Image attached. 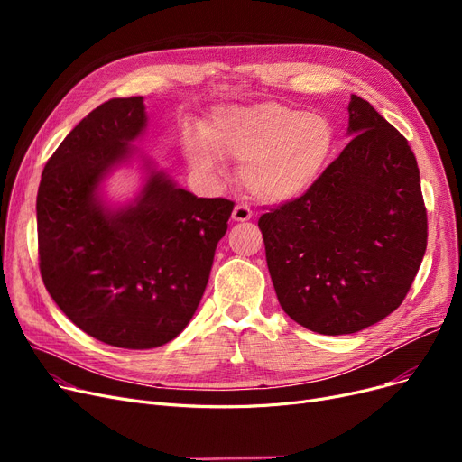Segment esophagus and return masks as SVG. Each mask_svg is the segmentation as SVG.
Segmentation results:
<instances>
[{
  "label": "esophagus",
  "instance_id": "esophagus-1",
  "mask_svg": "<svg viewBox=\"0 0 462 462\" xmlns=\"http://www.w3.org/2000/svg\"><path fill=\"white\" fill-rule=\"evenodd\" d=\"M251 217H253L251 208H247L244 204H237L232 211V221H236V223H245V221H249Z\"/></svg>",
  "mask_w": 462,
  "mask_h": 462
}]
</instances>
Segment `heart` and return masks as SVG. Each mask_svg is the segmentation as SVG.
I'll return each mask as SVG.
<instances>
[{
    "label": "heart",
    "mask_w": 462,
    "mask_h": 462,
    "mask_svg": "<svg viewBox=\"0 0 462 462\" xmlns=\"http://www.w3.org/2000/svg\"><path fill=\"white\" fill-rule=\"evenodd\" d=\"M335 129L326 116L281 103L218 110L202 136L183 142L189 162L213 172L218 155L241 162L239 180L253 199L292 202L317 183L333 152Z\"/></svg>",
    "instance_id": "heart-1"
}]
</instances>
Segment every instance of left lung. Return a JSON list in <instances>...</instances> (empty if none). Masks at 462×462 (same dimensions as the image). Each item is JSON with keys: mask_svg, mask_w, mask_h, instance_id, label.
<instances>
[{"mask_svg": "<svg viewBox=\"0 0 462 462\" xmlns=\"http://www.w3.org/2000/svg\"><path fill=\"white\" fill-rule=\"evenodd\" d=\"M356 134L303 197L258 226L282 310L322 335H348L392 314L427 249V209L408 140L357 95Z\"/></svg>", "mask_w": 462, "mask_h": 462, "instance_id": "8db88e82", "label": "left lung"}]
</instances>
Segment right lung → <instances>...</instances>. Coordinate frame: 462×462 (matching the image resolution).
Returning <instances> with one entry per match:
<instances>
[{"instance_id":"1","label":"right lung","mask_w":462,"mask_h":462,"mask_svg":"<svg viewBox=\"0 0 462 462\" xmlns=\"http://www.w3.org/2000/svg\"><path fill=\"white\" fill-rule=\"evenodd\" d=\"M145 121L142 97L97 106L48 159L37 192L48 294L82 331L129 350L162 346L190 322L234 209L155 170L134 204L108 209L97 189L133 153Z\"/></svg>"}]
</instances>
